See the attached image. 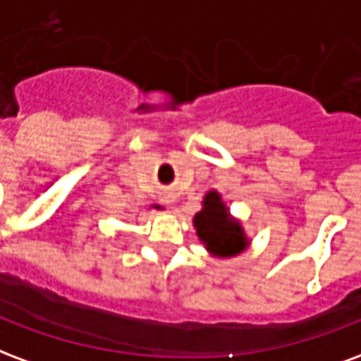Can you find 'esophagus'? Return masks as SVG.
<instances>
[{
  "instance_id": "1",
  "label": "esophagus",
  "mask_w": 361,
  "mask_h": 361,
  "mask_svg": "<svg viewBox=\"0 0 361 361\" xmlns=\"http://www.w3.org/2000/svg\"><path fill=\"white\" fill-rule=\"evenodd\" d=\"M159 202H161V204H165V206H169V204H171L169 198H161V200H159Z\"/></svg>"
}]
</instances>
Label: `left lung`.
I'll list each match as a JSON object with an SVG mask.
<instances>
[{
    "mask_svg": "<svg viewBox=\"0 0 361 361\" xmlns=\"http://www.w3.org/2000/svg\"><path fill=\"white\" fill-rule=\"evenodd\" d=\"M194 228L200 242L213 257H235L248 248V236L240 221L228 212L217 190H209L204 196L202 209L194 215Z\"/></svg>",
    "mask_w": 361,
    "mask_h": 361,
    "instance_id": "left-lung-1",
    "label": "left lung"
}]
</instances>
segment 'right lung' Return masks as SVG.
Masks as SVG:
<instances>
[{
  "instance_id": "1",
  "label": "right lung",
  "mask_w": 361,
  "mask_h": 361,
  "mask_svg": "<svg viewBox=\"0 0 361 361\" xmlns=\"http://www.w3.org/2000/svg\"><path fill=\"white\" fill-rule=\"evenodd\" d=\"M154 207H159V206H154Z\"/></svg>"
}]
</instances>
